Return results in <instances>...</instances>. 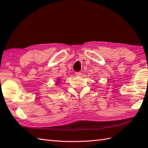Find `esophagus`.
<instances>
[{
    "instance_id": "esophagus-1",
    "label": "esophagus",
    "mask_w": 148,
    "mask_h": 148,
    "mask_svg": "<svg viewBox=\"0 0 148 148\" xmlns=\"http://www.w3.org/2000/svg\"><path fill=\"white\" fill-rule=\"evenodd\" d=\"M75 74H76V75L77 76H81V75H82V73H81V72H76Z\"/></svg>"
}]
</instances>
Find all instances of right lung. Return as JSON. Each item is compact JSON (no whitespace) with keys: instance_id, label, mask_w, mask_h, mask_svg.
Here are the masks:
<instances>
[{"instance_id":"add662e5","label":"right lung","mask_w":148,"mask_h":148,"mask_svg":"<svg viewBox=\"0 0 148 148\" xmlns=\"http://www.w3.org/2000/svg\"><path fill=\"white\" fill-rule=\"evenodd\" d=\"M59 80H60V79H59ZM58 82H57V83H58Z\"/></svg>"}]
</instances>
